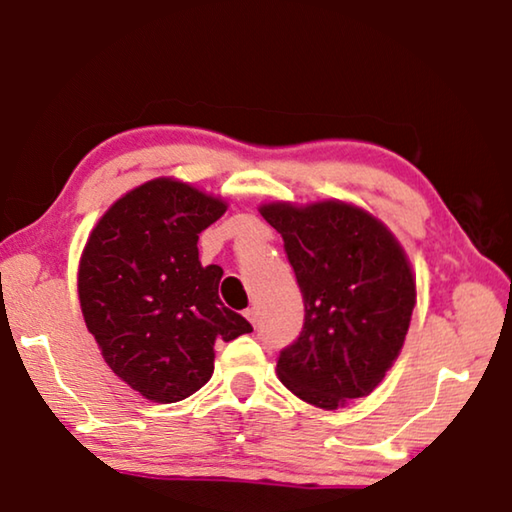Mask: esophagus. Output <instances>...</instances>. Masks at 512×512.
Instances as JSON below:
<instances>
[{
	"instance_id": "1",
	"label": "esophagus",
	"mask_w": 512,
	"mask_h": 512,
	"mask_svg": "<svg viewBox=\"0 0 512 512\" xmlns=\"http://www.w3.org/2000/svg\"><path fill=\"white\" fill-rule=\"evenodd\" d=\"M246 318H248L250 322H253V327H257V322H259V311H257L255 306H250V308H248V311H246Z\"/></svg>"
}]
</instances>
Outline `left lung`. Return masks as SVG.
Here are the masks:
<instances>
[{
	"instance_id": "1",
	"label": "left lung",
	"mask_w": 512,
	"mask_h": 512,
	"mask_svg": "<svg viewBox=\"0 0 512 512\" xmlns=\"http://www.w3.org/2000/svg\"><path fill=\"white\" fill-rule=\"evenodd\" d=\"M280 232L304 297V327L278 355L299 399L334 410L376 390L397 359L415 280L397 239L362 208L322 201L259 208Z\"/></svg>"
}]
</instances>
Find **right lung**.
Wrapping results in <instances>:
<instances>
[{
    "instance_id": "add662e5",
    "label": "right lung",
    "mask_w": 512,
    "mask_h": 512,
    "mask_svg": "<svg viewBox=\"0 0 512 512\" xmlns=\"http://www.w3.org/2000/svg\"><path fill=\"white\" fill-rule=\"evenodd\" d=\"M225 211L220 199L157 178L115 201L85 243V325L115 376L150 401L190 397L211 378L215 341L253 331L220 301V266L199 262V234Z\"/></svg>"
}]
</instances>
